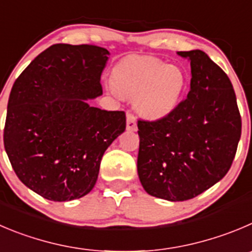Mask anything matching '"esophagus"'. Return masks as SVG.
Listing matches in <instances>:
<instances>
[{"mask_svg": "<svg viewBox=\"0 0 252 252\" xmlns=\"http://www.w3.org/2000/svg\"><path fill=\"white\" fill-rule=\"evenodd\" d=\"M126 128L128 131H136L137 130V124H136V117L133 116L131 112H128L126 116Z\"/></svg>", "mask_w": 252, "mask_h": 252, "instance_id": "34e87169", "label": "esophagus"}]
</instances>
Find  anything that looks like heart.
Masks as SVG:
<instances>
[{
    "instance_id": "b5f03b06",
    "label": "heart",
    "mask_w": 252,
    "mask_h": 252,
    "mask_svg": "<svg viewBox=\"0 0 252 252\" xmlns=\"http://www.w3.org/2000/svg\"><path fill=\"white\" fill-rule=\"evenodd\" d=\"M187 84L183 69L155 57L130 56L112 70V93L135 100L141 115L151 120L171 114Z\"/></svg>"
}]
</instances>
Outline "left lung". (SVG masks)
Returning <instances> with one entry per match:
<instances>
[{
    "label": "left lung",
    "mask_w": 252,
    "mask_h": 252,
    "mask_svg": "<svg viewBox=\"0 0 252 252\" xmlns=\"http://www.w3.org/2000/svg\"><path fill=\"white\" fill-rule=\"evenodd\" d=\"M190 62V90L169 115L138 120V178L150 195L183 202L222 179L241 136V116L226 74L203 50Z\"/></svg>",
    "instance_id": "1"
}]
</instances>
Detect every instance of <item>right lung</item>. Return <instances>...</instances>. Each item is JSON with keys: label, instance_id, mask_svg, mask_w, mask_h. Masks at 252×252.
<instances>
[{"label": "right lung", "instance_id": "1", "mask_svg": "<svg viewBox=\"0 0 252 252\" xmlns=\"http://www.w3.org/2000/svg\"><path fill=\"white\" fill-rule=\"evenodd\" d=\"M109 50L54 44L12 86L4 150L20 181L54 202L79 199L94 188L105 151L126 128L124 111L90 106Z\"/></svg>", "mask_w": 252, "mask_h": 252}]
</instances>
